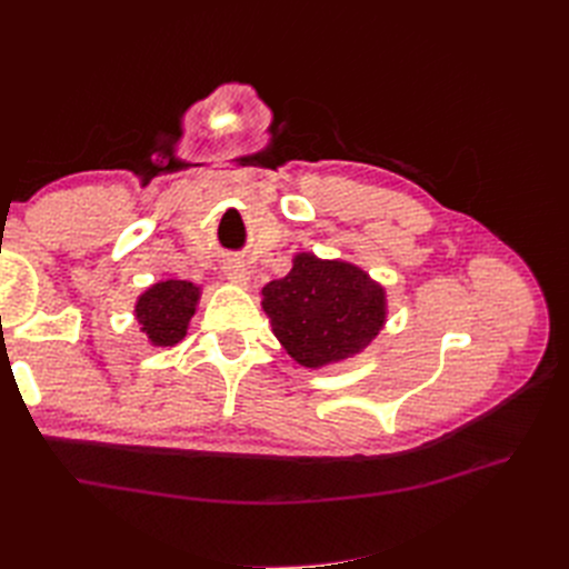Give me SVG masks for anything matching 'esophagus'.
Masks as SVG:
<instances>
[{"label": "esophagus", "mask_w": 569, "mask_h": 569, "mask_svg": "<svg viewBox=\"0 0 569 569\" xmlns=\"http://www.w3.org/2000/svg\"><path fill=\"white\" fill-rule=\"evenodd\" d=\"M222 272L228 274V280H232L237 284H247V280H249V270L244 268L242 261H239V258H230V261H226Z\"/></svg>", "instance_id": "esophagus-1"}]
</instances>
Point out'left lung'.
I'll list each match as a JSON object with an SVG mask.
<instances>
[{"mask_svg":"<svg viewBox=\"0 0 569 569\" xmlns=\"http://www.w3.org/2000/svg\"><path fill=\"white\" fill-rule=\"evenodd\" d=\"M263 311L287 353L306 368L343 360L385 325V289L363 270L299 253L282 280L263 287Z\"/></svg>","mask_w":569,"mask_h":569,"instance_id":"1","label":"left lung"}]
</instances>
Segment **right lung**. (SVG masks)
Segmentation results:
<instances>
[{
    "label": "right lung",
    "instance_id": "1",
    "mask_svg": "<svg viewBox=\"0 0 569 569\" xmlns=\"http://www.w3.org/2000/svg\"><path fill=\"white\" fill-rule=\"evenodd\" d=\"M197 301L199 287L184 280H166L144 291L134 306V316L153 347H173L187 335Z\"/></svg>",
    "mask_w": 569,
    "mask_h": 569
}]
</instances>
